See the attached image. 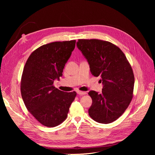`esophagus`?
Listing matches in <instances>:
<instances>
[{
    "label": "esophagus",
    "mask_w": 155,
    "mask_h": 155,
    "mask_svg": "<svg viewBox=\"0 0 155 155\" xmlns=\"http://www.w3.org/2000/svg\"><path fill=\"white\" fill-rule=\"evenodd\" d=\"M77 93L78 94V95H85L87 94V92H82V91H77Z\"/></svg>",
    "instance_id": "esophagus-1"
}]
</instances>
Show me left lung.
Wrapping results in <instances>:
<instances>
[{
	"label": "left lung",
	"instance_id": "obj_1",
	"mask_svg": "<svg viewBox=\"0 0 155 155\" xmlns=\"http://www.w3.org/2000/svg\"><path fill=\"white\" fill-rule=\"evenodd\" d=\"M78 50L87 60L92 74L100 77L101 94L88 92L92 104L88 114L95 121L109 124L117 119L133 98L134 77L124 53L114 44L99 39H78Z\"/></svg>",
	"mask_w": 155,
	"mask_h": 155
}]
</instances>
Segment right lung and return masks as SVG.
<instances>
[{
	"label": "right lung",
	"instance_id": "1",
	"mask_svg": "<svg viewBox=\"0 0 155 155\" xmlns=\"http://www.w3.org/2000/svg\"><path fill=\"white\" fill-rule=\"evenodd\" d=\"M75 40L58 41L40 46L32 52L24 67L21 92L27 109L39 123L55 127L67 118L77 95L53 86L75 47Z\"/></svg>",
	"mask_w": 155,
	"mask_h": 155
}]
</instances>
